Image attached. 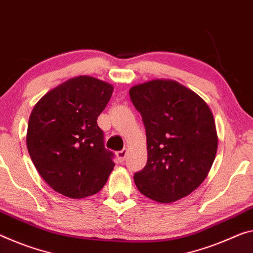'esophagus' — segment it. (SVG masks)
<instances>
[{
    "label": "esophagus",
    "mask_w": 253,
    "mask_h": 253,
    "mask_svg": "<svg viewBox=\"0 0 253 253\" xmlns=\"http://www.w3.org/2000/svg\"><path fill=\"white\" fill-rule=\"evenodd\" d=\"M126 154H127V151L125 150V148H124V150H122V151H118L117 153H116V155H117V158H118V160H119V162H124V161H125Z\"/></svg>",
    "instance_id": "34e87169"
}]
</instances>
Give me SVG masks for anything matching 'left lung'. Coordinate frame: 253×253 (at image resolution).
<instances>
[{"mask_svg": "<svg viewBox=\"0 0 253 253\" xmlns=\"http://www.w3.org/2000/svg\"><path fill=\"white\" fill-rule=\"evenodd\" d=\"M146 130L147 162L134 174L137 189L158 203L191 194L207 177L217 133L207 103L173 80H152L129 90Z\"/></svg>", "mask_w": 253, "mask_h": 253, "instance_id": "left-lung-1", "label": "left lung"}]
</instances>
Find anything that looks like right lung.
<instances>
[{
	"label": "right lung",
	"instance_id": "1",
	"mask_svg": "<svg viewBox=\"0 0 253 253\" xmlns=\"http://www.w3.org/2000/svg\"><path fill=\"white\" fill-rule=\"evenodd\" d=\"M114 86L92 76L67 80L43 95L31 111L28 152L42 178L70 198L97 194L115 163L97 119Z\"/></svg>",
	"mask_w": 253,
	"mask_h": 253
}]
</instances>
